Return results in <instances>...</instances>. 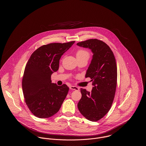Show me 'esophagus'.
I'll list each match as a JSON object with an SVG mask.
<instances>
[{
  "label": "esophagus",
  "mask_w": 146,
  "mask_h": 146,
  "mask_svg": "<svg viewBox=\"0 0 146 146\" xmlns=\"http://www.w3.org/2000/svg\"><path fill=\"white\" fill-rule=\"evenodd\" d=\"M70 89H71V90H79V88H78V87L76 86H72V85H70Z\"/></svg>",
  "instance_id": "esophagus-1"
}]
</instances>
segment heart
<instances>
[{
    "instance_id": "obj_1",
    "label": "heart",
    "mask_w": 146,
    "mask_h": 146,
    "mask_svg": "<svg viewBox=\"0 0 146 146\" xmlns=\"http://www.w3.org/2000/svg\"><path fill=\"white\" fill-rule=\"evenodd\" d=\"M76 57H86L88 59L89 57V54L85 50H80L76 52Z\"/></svg>"
}]
</instances>
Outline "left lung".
Wrapping results in <instances>:
<instances>
[{
	"label": "left lung",
	"instance_id": "8db88e82",
	"mask_svg": "<svg viewBox=\"0 0 146 146\" xmlns=\"http://www.w3.org/2000/svg\"><path fill=\"white\" fill-rule=\"evenodd\" d=\"M76 45L90 49L93 54L85 77H90L94 86L91 92L80 89L82 98L78 108L84 117L97 121L110 110L117 87V67L115 57L105 42L96 39Z\"/></svg>",
	"mask_w": 146,
	"mask_h": 146
}]
</instances>
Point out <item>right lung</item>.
<instances>
[{
  "label": "right lung",
  "instance_id": "add662e5",
  "mask_svg": "<svg viewBox=\"0 0 146 146\" xmlns=\"http://www.w3.org/2000/svg\"><path fill=\"white\" fill-rule=\"evenodd\" d=\"M74 42L42 45L29 58L22 79V90L26 104L35 117L49 118L60 110L69 88L66 84L52 83L51 76L58 70L61 56Z\"/></svg>",
  "mask_w": 146,
  "mask_h": 146
}]
</instances>
